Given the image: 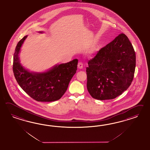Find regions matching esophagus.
<instances>
[{"mask_svg": "<svg viewBox=\"0 0 150 150\" xmlns=\"http://www.w3.org/2000/svg\"><path fill=\"white\" fill-rule=\"evenodd\" d=\"M77 68L79 69H82L83 68V64L81 62H79L77 65Z\"/></svg>", "mask_w": 150, "mask_h": 150, "instance_id": "1", "label": "esophagus"}]
</instances>
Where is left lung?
<instances>
[{
  "label": "left lung",
  "instance_id": "8db88e82",
  "mask_svg": "<svg viewBox=\"0 0 150 150\" xmlns=\"http://www.w3.org/2000/svg\"><path fill=\"white\" fill-rule=\"evenodd\" d=\"M86 68L87 88L95 99L112 100L131 85L136 55L127 37L122 33L100 50Z\"/></svg>",
  "mask_w": 150,
  "mask_h": 150
}]
</instances>
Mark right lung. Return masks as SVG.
Returning <instances> with one entry per match:
<instances>
[{"instance_id":"right-lung-1","label":"right lung","mask_w":150,"mask_h":150,"mask_svg":"<svg viewBox=\"0 0 150 150\" xmlns=\"http://www.w3.org/2000/svg\"><path fill=\"white\" fill-rule=\"evenodd\" d=\"M43 33L44 32L39 31ZM27 35L19 41L14 54V76L23 91L38 102H52L59 100L65 93L69 83L76 73L78 60L58 64L43 72L31 71L20 63L19 54Z\"/></svg>"}]
</instances>
